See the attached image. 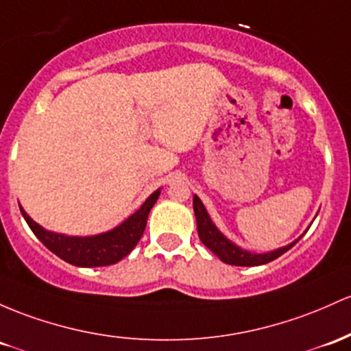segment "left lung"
I'll use <instances>...</instances> for the list:
<instances>
[{
	"mask_svg": "<svg viewBox=\"0 0 351 351\" xmlns=\"http://www.w3.org/2000/svg\"><path fill=\"white\" fill-rule=\"evenodd\" d=\"M193 210L196 217V226H198L199 240H202V243L205 245L208 250H211L223 263L234 265V267H258V265L269 263V261L282 256L285 252H288V250L298 241L296 240L293 243L269 253L246 252V250H241L240 246L232 243L225 234L219 232L217 226H215V223L211 221L210 215H208L206 208L203 206L202 199L196 195L193 196Z\"/></svg>",
	"mask_w": 351,
	"mask_h": 351,
	"instance_id": "8db88e82",
	"label": "left lung"
}]
</instances>
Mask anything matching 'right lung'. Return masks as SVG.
<instances>
[{
    "mask_svg": "<svg viewBox=\"0 0 351 351\" xmlns=\"http://www.w3.org/2000/svg\"><path fill=\"white\" fill-rule=\"evenodd\" d=\"M161 190L153 191L146 198V202L136 210L132 217H128L117 228L110 230L106 233L93 234V237H66V234L48 232L43 226L38 225L28 217L25 210H21L23 218L26 219L32 232L36 234L38 240L43 243L49 252L55 253L61 260L75 265V267H108V265L118 263L126 255L132 253V250L140 241L141 234L146 228V219H148L149 210L156 203Z\"/></svg>",
    "mask_w": 351,
    "mask_h": 351,
    "instance_id": "obj_1",
    "label": "right lung"
}]
</instances>
